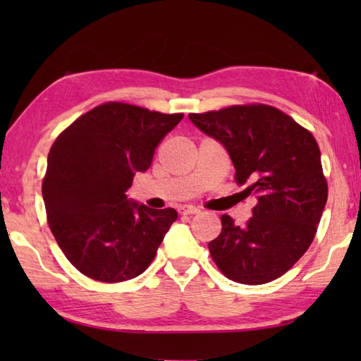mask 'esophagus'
<instances>
[{
	"mask_svg": "<svg viewBox=\"0 0 361 361\" xmlns=\"http://www.w3.org/2000/svg\"><path fill=\"white\" fill-rule=\"evenodd\" d=\"M178 212L180 215H195V213H199V209L194 205H181Z\"/></svg>",
	"mask_w": 361,
	"mask_h": 361,
	"instance_id": "esophagus-1",
	"label": "esophagus"
}]
</instances>
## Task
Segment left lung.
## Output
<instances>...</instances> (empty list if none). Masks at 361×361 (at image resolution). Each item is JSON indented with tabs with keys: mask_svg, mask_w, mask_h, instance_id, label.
Segmentation results:
<instances>
[{
	"mask_svg": "<svg viewBox=\"0 0 361 361\" xmlns=\"http://www.w3.org/2000/svg\"><path fill=\"white\" fill-rule=\"evenodd\" d=\"M189 119L224 146L235 183L256 197L245 226L221 216L223 229L209 243L212 259L234 282H272L307 252L325 209L319 145L291 116L262 103L191 113Z\"/></svg>",
	"mask_w": 361,
	"mask_h": 361,
	"instance_id": "left-lung-1",
	"label": "left lung"
}]
</instances>
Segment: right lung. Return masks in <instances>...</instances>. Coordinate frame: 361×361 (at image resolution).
<instances>
[{
	"label": "right lung",
	"mask_w": 361,
	"mask_h": 361,
	"mask_svg": "<svg viewBox=\"0 0 361 361\" xmlns=\"http://www.w3.org/2000/svg\"><path fill=\"white\" fill-rule=\"evenodd\" d=\"M181 119V113L108 102L79 116L54 142L42 178L47 223L66 259L84 276L124 282L154 259L178 215L130 202L126 191Z\"/></svg>",
	"instance_id": "1"
}]
</instances>
